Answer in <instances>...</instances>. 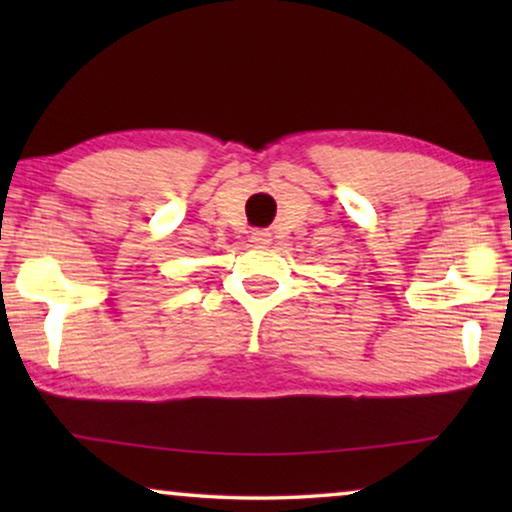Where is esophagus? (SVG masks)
I'll return each instance as SVG.
<instances>
[{
	"instance_id": "esophagus-1",
	"label": "esophagus",
	"mask_w": 512,
	"mask_h": 512,
	"mask_svg": "<svg viewBox=\"0 0 512 512\" xmlns=\"http://www.w3.org/2000/svg\"><path fill=\"white\" fill-rule=\"evenodd\" d=\"M251 242H254V244H268L270 233H268V230H254V233H251Z\"/></svg>"
}]
</instances>
